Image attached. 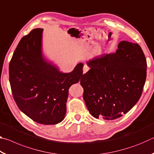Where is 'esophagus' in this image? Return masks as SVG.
Here are the masks:
<instances>
[{
    "mask_svg": "<svg viewBox=\"0 0 154 154\" xmlns=\"http://www.w3.org/2000/svg\"><path fill=\"white\" fill-rule=\"evenodd\" d=\"M90 70V67L87 66L86 64H85L84 66H83V73H86V72L89 71Z\"/></svg>",
    "mask_w": 154,
    "mask_h": 154,
    "instance_id": "1",
    "label": "esophagus"
}]
</instances>
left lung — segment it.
Here are the masks:
<instances>
[{
  "label": "left lung",
  "mask_w": 154,
  "mask_h": 154,
  "mask_svg": "<svg viewBox=\"0 0 154 154\" xmlns=\"http://www.w3.org/2000/svg\"><path fill=\"white\" fill-rule=\"evenodd\" d=\"M90 69L81 79L83 99L93 117L118 119L136 105L147 75V62L137 43L122 41L116 53L86 62Z\"/></svg>",
  "instance_id": "obj_1"
}]
</instances>
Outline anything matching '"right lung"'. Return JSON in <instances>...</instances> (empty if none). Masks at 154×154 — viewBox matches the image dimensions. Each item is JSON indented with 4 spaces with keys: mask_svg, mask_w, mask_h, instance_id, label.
<instances>
[{
    "mask_svg": "<svg viewBox=\"0 0 154 154\" xmlns=\"http://www.w3.org/2000/svg\"><path fill=\"white\" fill-rule=\"evenodd\" d=\"M43 32L36 28L20 41L9 63V82L23 113L37 123L57 124L64 119L69 89L82 79L83 64L60 71L44 56Z\"/></svg>",
    "mask_w": 154,
    "mask_h": 154,
    "instance_id": "add662e5",
    "label": "right lung"
}]
</instances>
